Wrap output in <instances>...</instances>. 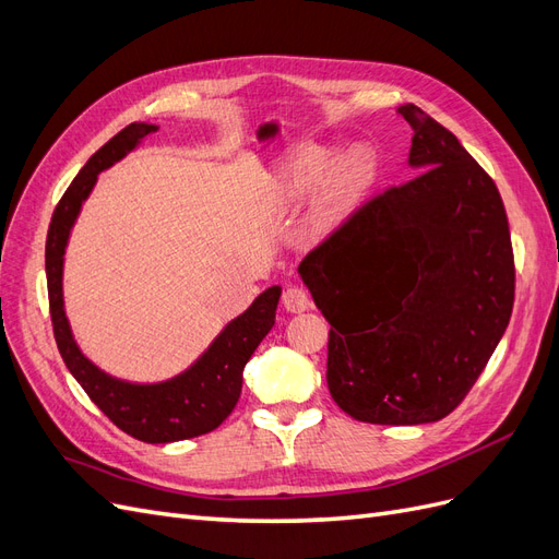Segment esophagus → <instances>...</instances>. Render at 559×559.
Segmentation results:
<instances>
[{
  "instance_id": "esophagus-1",
  "label": "esophagus",
  "mask_w": 559,
  "mask_h": 559,
  "mask_svg": "<svg viewBox=\"0 0 559 559\" xmlns=\"http://www.w3.org/2000/svg\"><path fill=\"white\" fill-rule=\"evenodd\" d=\"M282 302L289 312H306L310 308V296L302 286H289L282 294Z\"/></svg>"
}]
</instances>
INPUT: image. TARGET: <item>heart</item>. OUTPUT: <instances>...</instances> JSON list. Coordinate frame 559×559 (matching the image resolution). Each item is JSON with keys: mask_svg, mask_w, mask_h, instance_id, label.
Instances as JSON below:
<instances>
[{"mask_svg": "<svg viewBox=\"0 0 559 559\" xmlns=\"http://www.w3.org/2000/svg\"><path fill=\"white\" fill-rule=\"evenodd\" d=\"M373 177L376 158L364 146H354L335 158L333 146L302 144L280 160L277 195L286 205H294L317 189L310 224L314 230H331L343 222Z\"/></svg>", "mask_w": 559, "mask_h": 559, "instance_id": "b5f03b06", "label": "heart"}]
</instances>
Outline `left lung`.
I'll return each mask as SVG.
<instances>
[{
  "instance_id": "1",
  "label": "left lung",
  "mask_w": 559,
  "mask_h": 559,
  "mask_svg": "<svg viewBox=\"0 0 559 559\" xmlns=\"http://www.w3.org/2000/svg\"><path fill=\"white\" fill-rule=\"evenodd\" d=\"M423 173L354 212L298 265L331 324L333 401L368 425H427L476 384L509 326L515 265L497 186L415 105Z\"/></svg>"
}]
</instances>
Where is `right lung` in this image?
<instances>
[{
	"label": "right lung",
	"mask_w": 559,
	"mask_h": 559,
	"mask_svg": "<svg viewBox=\"0 0 559 559\" xmlns=\"http://www.w3.org/2000/svg\"><path fill=\"white\" fill-rule=\"evenodd\" d=\"M154 123H130L91 156L60 198L46 238V280L50 321H53L60 357L83 392L114 425L144 443H175L214 431L233 413L242 392V370L275 326L280 286H270L251 306L218 333L183 373L163 382H128L97 368L74 341L70 319L64 314L62 267L64 249L83 202L97 183V175L138 148L154 134Z\"/></svg>",
	"instance_id": "add662e5"
}]
</instances>
